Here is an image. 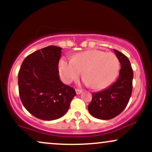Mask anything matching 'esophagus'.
I'll use <instances>...</instances> for the list:
<instances>
[{
	"instance_id": "34e87169",
	"label": "esophagus",
	"mask_w": 152,
	"mask_h": 152,
	"mask_svg": "<svg viewBox=\"0 0 152 152\" xmlns=\"http://www.w3.org/2000/svg\"><path fill=\"white\" fill-rule=\"evenodd\" d=\"M76 94H77V95H78V94H81L82 93V90L81 89H78V88H76Z\"/></svg>"
}]
</instances>
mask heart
I'll use <instances>...</instances> for the list:
<instances>
[{
	"label": "heart",
	"mask_w": 152,
	"mask_h": 152,
	"mask_svg": "<svg viewBox=\"0 0 152 152\" xmlns=\"http://www.w3.org/2000/svg\"><path fill=\"white\" fill-rule=\"evenodd\" d=\"M62 81L70 83L83 71V82L94 89H102L114 81L119 69V61L114 53L91 49L74 56L72 59L63 58L58 64Z\"/></svg>",
	"instance_id": "1"
}]
</instances>
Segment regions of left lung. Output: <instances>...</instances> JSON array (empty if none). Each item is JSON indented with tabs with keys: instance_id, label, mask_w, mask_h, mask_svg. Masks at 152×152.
<instances>
[{
	"instance_id": "obj_1",
	"label": "left lung",
	"mask_w": 152,
	"mask_h": 152,
	"mask_svg": "<svg viewBox=\"0 0 152 152\" xmlns=\"http://www.w3.org/2000/svg\"><path fill=\"white\" fill-rule=\"evenodd\" d=\"M121 69L116 81L105 89L92 94L88 109L94 117L109 120L121 114L126 108L132 92L134 73L131 63L124 54L115 50Z\"/></svg>"
}]
</instances>
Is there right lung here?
I'll return each instance as SVG.
<instances>
[{"mask_svg":"<svg viewBox=\"0 0 152 152\" xmlns=\"http://www.w3.org/2000/svg\"><path fill=\"white\" fill-rule=\"evenodd\" d=\"M61 50L50 46L36 50L24 59L18 73L23 105L35 117L45 121L62 117L76 96L74 88L59 78Z\"/></svg>","mask_w":152,"mask_h":152,"instance_id":"right-lung-1","label":"right lung"}]
</instances>
